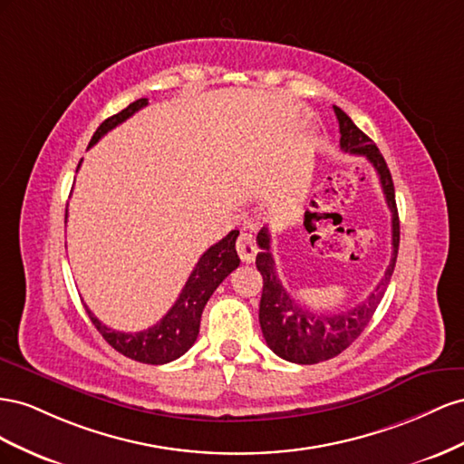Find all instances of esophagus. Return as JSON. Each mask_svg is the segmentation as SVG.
Wrapping results in <instances>:
<instances>
[{"label":"esophagus","mask_w":464,"mask_h":464,"mask_svg":"<svg viewBox=\"0 0 464 464\" xmlns=\"http://www.w3.org/2000/svg\"><path fill=\"white\" fill-rule=\"evenodd\" d=\"M256 253H258V246H256L255 237L250 233H241L239 239H237V255H239V258L243 262H253Z\"/></svg>","instance_id":"obj_1"}]
</instances>
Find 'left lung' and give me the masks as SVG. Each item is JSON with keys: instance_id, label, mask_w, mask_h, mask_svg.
<instances>
[{"instance_id": "8db88e82", "label": "left lung", "mask_w": 464, "mask_h": 464, "mask_svg": "<svg viewBox=\"0 0 464 464\" xmlns=\"http://www.w3.org/2000/svg\"><path fill=\"white\" fill-rule=\"evenodd\" d=\"M334 112L340 124L342 151L352 155H365L367 161L377 170L382 194H385L387 206L391 208L392 214V256L385 276L381 277L373 294L362 301V305L350 311H342L338 314H319L301 307L287 294L280 277L276 274V264L270 253V233L266 227L258 233L256 243L260 246V253L256 255V268L262 274L264 282L258 313L262 334L274 353L291 363L301 365L333 360V357L350 348L357 336L363 333V328L372 321L382 295H385V289L394 272L401 243V223L394 200V184L385 159L379 153V148L373 143V140H369L352 122V118L346 112L338 107H334Z\"/></svg>"}]
</instances>
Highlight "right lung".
Returning <instances> with one entry per match:
<instances>
[{
    "label": "right lung",
    "instance_id": "obj_1",
    "mask_svg": "<svg viewBox=\"0 0 464 464\" xmlns=\"http://www.w3.org/2000/svg\"><path fill=\"white\" fill-rule=\"evenodd\" d=\"M148 104V99H138L124 111L107 118L95 134H92L89 148L95 145L107 131L122 124L131 114H136L140 109ZM82 165V163H79ZM77 165V169H79ZM68 216V209H65ZM239 237V231H231L227 237H223L219 243L209 246L206 253L198 260L196 268L188 276L187 284H184L179 299L175 305L169 309V313L161 321L153 324L141 333H121V330H112L107 324H102L95 314L89 309V319L95 324V328L102 334L111 346L121 352L122 355L150 365H163L177 360L184 352L192 348V343L200 333V319L202 311L206 307L208 299L218 289V285L227 277L237 266H239V256H237L235 241Z\"/></svg>",
    "mask_w": 464,
    "mask_h": 464
}]
</instances>
